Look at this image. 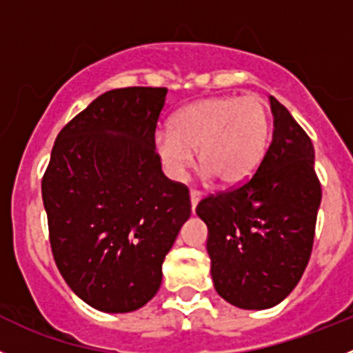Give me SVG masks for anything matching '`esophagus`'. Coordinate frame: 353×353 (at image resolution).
I'll return each mask as SVG.
<instances>
[{
	"instance_id": "esophagus-1",
	"label": "esophagus",
	"mask_w": 353,
	"mask_h": 353,
	"mask_svg": "<svg viewBox=\"0 0 353 353\" xmlns=\"http://www.w3.org/2000/svg\"><path fill=\"white\" fill-rule=\"evenodd\" d=\"M200 199H202V193H200L199 190H192V192H190V200H192V210H193V212H195V209H196V205H199Z\"/></svg>"
}]
</instances>
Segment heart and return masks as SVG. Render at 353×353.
Here are the masks:
<instances>
[{"label":"heart","instance_id":"b5f03b06","mask_svg":"<svg viewBox=\"0 0 353 353\" xmlns=\"http://www.w3.org/2000/svg\"><path fill=\"white\" fill-rule=\"evenodd\" d=\"M270 137L265 102L256 95L214 97L184 108L172 132H158L154 146L167 176L183 181L199 149V163L221 184L247 181L261 163Z\"/></svg>","mask_w":353,"mask_h":353}]
</instances>
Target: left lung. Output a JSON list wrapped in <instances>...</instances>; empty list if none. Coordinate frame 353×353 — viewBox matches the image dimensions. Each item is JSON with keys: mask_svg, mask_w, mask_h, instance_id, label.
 Listing matches in <instances>:
<instances>
[{"mask_svg": "<svg viewBox=\"0 0 353 353\" xmlns=\"http://www.w3.org/2000/svg\"><path fill=\"white\" fill-rule=\"evenodd\" d=\"M273 139L261 163L239 186L200 200L217 294L243 310L279 305L312 254L322 190L310 137L270 95Z\"/></svg>", "mask_w": 353, "mask_h": 353, "instance_id": "8db88e82", "label": "left lung"}]
</instances>
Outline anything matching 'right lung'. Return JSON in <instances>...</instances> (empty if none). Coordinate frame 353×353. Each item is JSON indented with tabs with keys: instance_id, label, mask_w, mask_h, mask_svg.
I'll use <instances>...</instances> for the list:
<instances>
[{
	"instance_id": "obj_1",
	"label": "right lung",
	"mask_w": 353,
	"mask_h": 353,
	"mask_svg": "<svg viewBox=\"0 0 353 353\" xmlns=\"http://www.w3.org/2000/svg\"><path fill=\"white\" fill-rule=\"evenodd\" d=\"M165 87L114 88L59 132L43 174L52 254L69 288L101 312L146 305L192 214L190 192L161 172L154 130Z\"/></svg>"
}]
</instances>
